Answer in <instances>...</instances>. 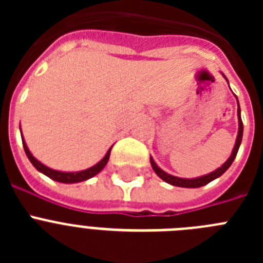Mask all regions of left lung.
Masks as SVG:
<instances>
[{"instance_id": "1", "label": "left lung", "mask_w": 263, "mask_h": 263, "mask_svg": "<svg viewBox=\"0 0 263 263\" xmlns=\"http://www.w3.org/2000/svg\"><path fill=\"white\" fill-rule=\"evenodd\" d=\"M237 116H238V125H240V127H238V136H237V139H236V145H234V148L233 152H232V155L229 157V159L225 162L224 164H222L220 168H217L216 171H213V173L208 174V175H204V176H200V178H196V179H182V178H176V176H173V175H168V174H166L164 171H162V170L159 168V167L155 164L154 159H153L152 157H150V162H152V167L153 170L155 171V174H157L158 176H159L160 179H163L164 182L168 183V184H173V185H176V187H185V188H197V187H203V185L208 184L210 182H212V180H215L216 178H218V176H221L222 174L227 171L229 167H231V164L233 163L234 158H236L237 155V152H238V148H240V145H241V141H242V132H243V125H242V120H241V110H240V105H238V109H237Z\"/></svg>"}]
</instances>
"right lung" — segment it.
<instances>
[{"label": "right lung", "mask_w": 263, "mask_h": 263, "mask_svg": "<svg viewBox=\"0 0 263 263\" xmlns=\"http://www.w3.org/2000/svg\"><path fill=\"white\" fill-rule=\"evenodd\" d=\"M22 143H23V148H25V153H26L27 158L30 159V162L32 163V166L35 167L38 171H41L42 174H45L46 176H48V178L52 179V180H57V182H60V183L84 182V180H87V179L92 178V176H95L96 174H99L100 171H101V170L106 166V163H108L109 155H110V150H111V147L109 148L105 157L100 160L99 163L95 164L93 167H90V168L84 170V171H79V173H62V171H55V170H52V168H48V167H46L45 164H42L41 162H38L35 158L32 157L31 153L29 152V148H27L26 143H25V141H23V139H22Z\"/></svg>", "instance_id": "obj_1"}]
</instances>
